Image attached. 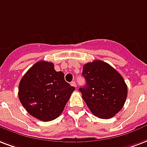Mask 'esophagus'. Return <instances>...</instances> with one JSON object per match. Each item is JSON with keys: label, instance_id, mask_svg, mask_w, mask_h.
Segmentation results:
<instances>
[{"label": "esophagus", "instance_id": "1", "mask_svg": "<svg viewBox=\"0 0 147 147\" xmlns=\"http://www.w3.org/2000/svg\"><path fill=\"white\" fill-rule=\"evenodd\" d=\"M71 85L72 86H74V87H76V82H71Z\"/></svg>", "mask_w": 147, "mask_h": 147}]
</instances>
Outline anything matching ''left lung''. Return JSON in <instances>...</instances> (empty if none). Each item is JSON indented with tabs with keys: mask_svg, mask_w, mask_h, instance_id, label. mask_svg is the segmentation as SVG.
<instances>
[{
	"mask_svg": "<svg viewBox=\"0 0 147 147\" xmlns=\"http://www.w3.org/2000/svg\"><path fill=\"white\" fill-rule=\"evenodd\" d=\"M86 85L79 88L93 115L110 119L122 109L127 97V86L120 74L106 62L96 60L84 65Z\"/></svg>",
	"mask_w": 147,
	"mask_h": 147,
	"instance_id": "1",
	"label": "left lung"
}]
</instances>
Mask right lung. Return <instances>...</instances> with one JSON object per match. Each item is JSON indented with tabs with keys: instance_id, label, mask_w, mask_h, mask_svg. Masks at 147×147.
I'll return each mask as SVG.
<instances>
[{
	"instance_id": "1",
	"label": "right lung",
	"mask_w": 147,
	"mask_h": 147,
	"mask_svg": "<svg viewBox=\"0 0 147 147\" xmlns=\"http://www.w3.org/2000/svg\"><path fill=\"white\" fill-rule=\"evenodd\" d=\"M76 88L65 81L52 62L38 61L21 78L18 98L30 115L48 122L58 118Z\"/></svg>"
}]
</instances>
